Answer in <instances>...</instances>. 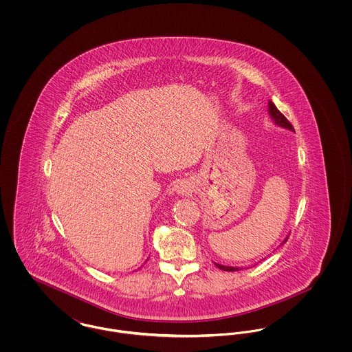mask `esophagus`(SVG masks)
Returning a JSON list of instances; mask_svg holds the SVG:
<instances>
[{
    "label": "esophagus",
    "instance_id": "esophagus-1",
    "mask_svg": "<svg viewBox=\"0 0 352 352\" xmlns=\"http://www.w3.org/2000/svg\"><path fill=\"white\" fill-rule=\"evenodd\" d=\"M175 191H177L178 194H182V195L190 194V192L192 191V186H191V182H190V181H187V179L181 181L179 184L175 186Z\"/></svg>",
    "mask_w": 352,
    "mask_h": 352
}]
</instances>
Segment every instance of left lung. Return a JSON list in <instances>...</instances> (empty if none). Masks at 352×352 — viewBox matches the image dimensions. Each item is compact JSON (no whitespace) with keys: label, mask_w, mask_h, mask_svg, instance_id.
<instances>
[{"label":"left lung","mask_w":352,"mask_h":352,"mask_svg":"<svg viewBox=\"0 0 352 352\" xmlns=\"http://www.w3.org/2000/svg\"><path fill=\"white\" fill-rule=\"evenodd\" d=\"M268 107L269 115L272 116V118L274 120V122H276L277 125L284 126V128H287V129H290V131H294V128H293V125L289 122V120L285 118L284 115L277 109V107H276L272 101H269ZM286 240H287V237H286ZM286 240H285V241H286ZM217 267H218L219 269H221V270H226V272H236V270H239V268L224 267V265H220V264H217Z\"/></svg>","instance_id":"8db88e82"}]
</instances>
